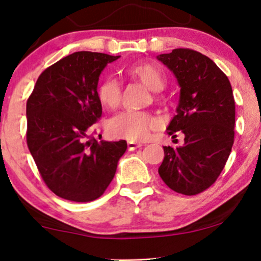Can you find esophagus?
Returning a JSON list of instances; mask_svg holds the SVG:
<instances>
[{"label": "esophagus", "mask_w": 261, "mask_h": 261, "mask_svg": "<svg viewBox=\"0 0 261 261\" xmlns=\"http://www.w3.org/2000/svg\"><path fill=\"white\" fill-rule=\"evenodd\" d=\"M141 144H138V142H134V141H128L127 144V147H128V151H135V149L141 147Z\"/></svg>", "instance_id": "1"}]
</instances>
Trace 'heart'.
<instances>
[{"label": "heart", "instance_id": "1", "mask_svg": "<svg viewBox=\"0 0 261 261\" xmlns=\"http://www.w3.org/2000/svg\"><path fill=\"white\" fill-rule=\"evenodd\" d=\"M126 73L135 81L146 85L151 90L158 91L165 84V77L158 66L149 63H139L128 66ZM122 90L119 82L114 78L103 81L98 87L97 96L103 107L115 109L121 102ZM158 120L147 112L128 110L113 117L107 126V132L112 138L126 139L129 141H142L148 138L151 130L158 127Z\"/></svg>", "mask_w": 261, "mask_h": 261}]
</instances>
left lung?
I'll return each instance as SVG.
<instances>
[{
	"label": "left lung",
	"mask_w": 261,
	"mask_h": 261,
	"mask_svg": "<svg viewBox=\"0 0 261 261\" xmlns=\"http://www.w3.org/2000/svg\"><path fill=\"white\" fill-rule=\"evenodd\" d=\"M156 58L172 71L180 87L177 115L167 133L184 134L183 146H164L159 176L178 194L197 195L215 183L233 147V90L220 67L194 49L176 48Z\"/></svg>",
	"instance_id": "8db88e82"
}]
</instances>
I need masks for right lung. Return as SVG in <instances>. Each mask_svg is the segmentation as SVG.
Returning <instances> with one entry per match:
<instances>
[{"label":"right lung","mask_w":261,"mask_h":261,"mask_svg":"<svg viewBox=\"0 0 261 261\" xmlns=\"http://www.w3.org/2000/svg\"><path fill=\"white\" fill-rule=\"evenodd\" d=\"M120 56L81 51L47 67L27 99V146L45 184L72 202H91L115 176L127 142H98L99 74Z\"/></svg>","instance_id":"add662e5"}]
</instances>
